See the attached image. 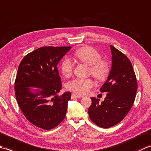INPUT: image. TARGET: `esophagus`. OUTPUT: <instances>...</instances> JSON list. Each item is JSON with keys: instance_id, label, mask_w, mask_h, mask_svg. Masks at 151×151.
Listing matches in <instances>:
<instances>
[{"instance_id": "esophagus-1", "label": "esophagus", "mask_w": 151, "mask_h": 151, "mask_svg": "<svg viewBox=\"0 0 151 151\" xmlns=\"http://www.w3.org/2000/svg\"><path fill=\"white\" fill-rule=\"evenodd\" d=\"M81 97V96H80L78 95H76L75 93H73L71 95V99H75V98H80Z\"/></svg>"}]
</instances>
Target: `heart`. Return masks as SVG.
<instances>
[{
    "mask_svg": "<svg viewBox=\"0 0 151 151\" xmlns=\"http://www.w3.org/2000/svg\"><path fill=\"white\" fill-rule=\"evenodd\" d=\"M75 56L80 62L89 65V73L99 82L105 81L110 72V67L106 60H102L101 53L89 46L80 48L75 52ZM61 71L64 76L71 75L74 65L69 58L66 57L61 63ZM94 82L91 78H75L67 82L68 90L78 95H86L93 88Z\"/></svg>",
    "mask_w": 151,
    "mask_h": 151,
    "instance_id": "heart-1",
    "label": "heart"
}]
</instances>
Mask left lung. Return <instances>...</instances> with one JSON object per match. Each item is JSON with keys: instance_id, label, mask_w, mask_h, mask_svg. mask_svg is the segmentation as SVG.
<instances>
[{"instance_id": "obj_1", "label": "left lung", "mask_w": 151, "mask_h": 151, "mask_svg": "<svg viewBox=\"0 0 151 151\" xmlns=\"http://www.w3.org/2000/svg\"><path fill=\"white\" fill-rule=\"evenodd\" d=\"M111 68L107 81L100 91L107 93L104 101L91 97L88 109L90 119L97 126L108 129L118 124L129 113L135 101L137 82L132 63L128 57L114 46Z\"/></svg>"}]
</instances>
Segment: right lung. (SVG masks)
Instances as JSON below:
<instances>
[{
  "label": "right lung",
  "instance_id": "obj_1",
  "mask_svg": "<svg viewBox=\"0 0 151 151\" xmlns=\"http://www.w3.org/2000/svg\"><path fill=\"white\" fill-rule=\"evenodd\" d=\"M70 48L42 47L27 54L19 65L16 100L27 120L40 129H52L65 117L71 93L58 95L62 84L57 65ZM29 87L42 89L34 94Z\"/></svg>",
  "mask_w": 151,
  "mask_h": 151
}]
</instances>
